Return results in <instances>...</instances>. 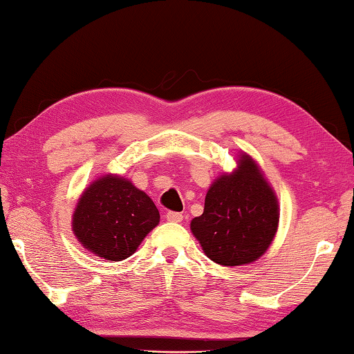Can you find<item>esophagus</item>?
I'll return each mask as SVG.
<instances>
[{
  "instance_id": "esophagus-1",
  "label": "esophagus",
  "mask_w": 354,
  "mask_h": 354,
  "mask_svg": "<svg viewBox=\"0 0 354 354\" xmlns=\"http://www.w3.org/2000/svg\"><path fill=\"white\" fill-rule=\"evenodd\" d=\"M165 218L169 221H175V223H179V221L183 220V214L181 212H173V211H169L165 215Z\"/></svg>"
}]
</instances>
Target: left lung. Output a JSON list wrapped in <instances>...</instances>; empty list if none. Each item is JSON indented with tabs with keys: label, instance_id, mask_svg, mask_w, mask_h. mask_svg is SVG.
<instances>
[{
	"label": "left lung",
	"instance_id": "obj_1",
	"mask_svg": "<svg viewBox=\"0 0 354 354\" xmlns=\"http://www.w3.org/2000/svg\"><path fill=\"white\" fill-rule=\"evenodd\" d=\"M278 200L247 154L231 175H223L207 190L205 212L190 227L207 257L234 267L266 253L278 227Z\"/></svg>",
	"mask_w": 354,
	"mask_h": 354
}]
</instances>
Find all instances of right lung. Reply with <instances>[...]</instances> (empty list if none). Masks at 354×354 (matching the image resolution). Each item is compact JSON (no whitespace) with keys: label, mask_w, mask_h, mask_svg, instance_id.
I'll list each match as a JSON object with an SVG mask.
<instances>
[{"label":"right lung","mask_w":354,"mask_h":354,"mask_svg":"<svg viewBox=\"0 0 354 354\" xmlns=\"http://www.w3.org/2000/svg\"><path fill=\"white\" fill-rule=\"evenodd\" d=\"M158 223L159 211L145 192L112 175L84 190L73 214L77 241L107 261L127 259Z\"/></svg>","instance_id":"add662e5"}]
</instances>
